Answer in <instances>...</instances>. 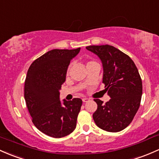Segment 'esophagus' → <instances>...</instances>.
I'll return each mask as SVG.
<instances>
[{"label":"esophagus","mask_w":159,"mask_h":159,"mask_svg":"<svg viewBox=\"0 0 159 159\" xmlns=\"http://www.w3.org/2000/svg\"><path fill=\"white\" fill-rule=\"evenodd\" d=\"M89 98H83V102H89Z\"/></svg>","instance_id":"1"}]
</instances>
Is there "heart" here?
Segmentation results:
<instances>
[{"mask_svg": "<svg viewBox=\"0 0 159 159\" xmlns=\"http://www.w3.org/2000/svg\"><path fill=\"white\" fill-rule=\"evenodd\" d=\"M93 63H97V62H95V61H89L88 62H87V65H89V64H93ZM70 65L69 66H68V68H67V70H66V74H69V73H70Z\"/></svg>", "mask_w": 159, "mask_h": 159, "instance_id": "b5f03b06", "label": "heart"}]
</instances>
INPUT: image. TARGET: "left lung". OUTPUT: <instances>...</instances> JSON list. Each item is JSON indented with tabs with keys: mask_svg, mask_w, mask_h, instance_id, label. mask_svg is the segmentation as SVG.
Wrapping results in <instances>:
<instances>
[{
	"mask_svg": "<svg viewBox=\"0 0 159 159\" xmlns=\"http://www.w3.org/2000/svg\"><path fill=\"white\" fill-rule=\"evenodd\" d=\"M86 49L102 60L104 91L111 97L105 104L94 99L98 107L93 120L107 132L123 130L132 122L140 105L143 83L137 67L127 54L114 46L90 45Z\"/></svg>",
	"mask_w": 159,
	"mask_h": 159,
	"instance_id": "1",
	"label": "left lung"
}]
</instances>
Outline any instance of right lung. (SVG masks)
Returning a JSON list of instances; mask_svg holds the SVG:
<instances>
[{"label": "right lung", "mask_w": 159, "mask_h": 159, "mask_svg": "<svg viewBox=\"0 0 159 159\" xmlns=\"http://www.w3.org/2000/svg\"><path fill=\"white\" fill-rule=\"evenodd\" d=\"M76 49H54L32 62L25 80L24 97L34 125L41 132L61 138L73 132L82 106L79 98L61 105L59 90L65 82L70 60L80 52Z\"/></svg>", "instance_id": "obj_1"}]
</instances>
